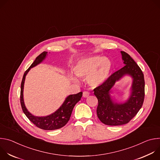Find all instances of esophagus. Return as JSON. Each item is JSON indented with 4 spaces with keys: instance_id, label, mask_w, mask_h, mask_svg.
I'll use <instances>...</instances> for the list:
<instances>
[{
    "instance_id": "34e87169",
    "label": "esophagus",
    "mask_w": 160,
    "mask_h": 160,
    "mask_svg": "<svg viewBox=\"0 0 160 160\" xmlns=\"http://www.w3.org/2000/svg\"><path fill=\"white\" fill-rule=\"evenodd\" d=\"M90 93L88 92V91H84L83 92V98H88L89 96Z\"/></svg>"
}]
</instances>
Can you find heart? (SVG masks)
Returning <instances> with one entry per match:
<instances>
[{"instance_id":"b5f03b06","label":"heart","mask_w":160,"mask_h":160,"mask_svg":"<svg viewBox=\"0 0 160 160\" xmlns=\"http://www.w3.org/2000/svg\"><path fill=\"white\" fill-rule=\"evenodd\" d=\"M112 69L109 59L101 56H94L79 60L73 68L75 75L82 79H86L89 86L93 88L104 84L109 78ZM73 82H77L72 75L68 76Z\"/></svg>"}]
</instances>
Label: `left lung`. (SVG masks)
<instances>
[{"instance_id": "8db88e82", "label": "left lung", "mask_w": 160, "mask_h": 160, "mask_svg": "<svg viewBox=\"0 0 160 160\" xmlns=\"http://www.w3.org/2000/svg\"><path fill=\"white\" fill-rule=\"evenodd\" d=\"M121 54L125 66L112 73L104 84L94 89V95L98 99V117L107 125L117 126L128 123L142 108L144 99L145 82L142 70L127 52L121 51ZM126 74L133 79L130 97L123 103L114 102L110 95V90Z\"/></svg>"}]
</instances>
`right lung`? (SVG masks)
I'll list each match as a JSON object with an SVG mask.
<instances>
[{
    "mask_svg": "<svg viewBox=\"0 0 160 160\" xmlns=\"http://www.w3.org/2000/svg\"><path fill=\"white\" fill-rule=\"evenodd\" d=\"M48 52H43L37 56L28 69L25 72L21 84L20 102L22 111L27 117L38 128L45 130H52L62 128L69 121L73 109L75 104L81 99L82 92L68 96L60 108L54 112L46 117H36L31 114L27 109L23 99V88L26 75L32 68L42 62L46 58Z\"/></svg>",
    "mask_w": 160,
    "mask_h": 160,
    "instance_id": "obj_1",
    "label": "right lung"
}]
</instances>
